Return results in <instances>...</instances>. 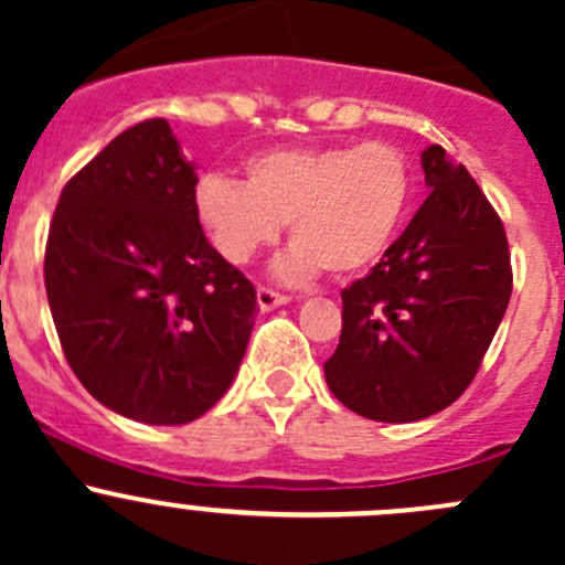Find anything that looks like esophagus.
I'll return each instance as SVG.
<instances>
[{"label": "esophagus", "mask_w": 565, "mask_h": 565, "mask_svg": "<svg viewBox=\"0 0 565 565\" xmlns=\"http://www.w3.org/2000/svg\"><path fill=\"white\" fill-rule=\"evenodd\" d=\"M256 303H259L262 311H273V309H278V306L289 303V298L287 295L276 292V289H270V287H259L256 289Z\"/></svg>", "instance_id": "1"}]
</instances>
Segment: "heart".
<instances>
[{"label":"heart","mask_w":565,"mask_h":565,"mask_svg":"<svg viewBox=\"0 0 565 565\" xmlns=\"http://www.w3.org/2000/svg\"><path fill=\"white\" fill-rule=\"evenodd\" d=\"M413 196V167L388 141L267 150L246 161V182L204 174L193 210L213 248L246 265L278 241L295 246L276 265L284 278L355 276L391 246Z\"/></svg>","instance_id":"heart-1"}]
</instances>
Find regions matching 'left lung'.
I'll list each match as a JSON object with an SVG mask.
<instances>
[{
  "label": "left lung",
  "mask_w": 565,
  "mask_h": 565,
  "mask_svg": "<svg viewBox=\"0 0 565 565\" xmlns=\"http://www.w3.org/2000/svg\"><path fill=\"white\" fill-rule=\"evenodd\" d=\"M429 196L383 259L341 292V339L324 380L352 413L429 418L476 377L511 298L500 215L440 145L420 152Z\"/></svg>",
  "instance_id": "left-lung-1"
}]
</instances>
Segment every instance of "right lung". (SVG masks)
I'll return each instance as SVG.
<instances>
[{
    "mask_svg": "<svg viewBox=\"0 0 565 565\" xmlns=\"http://www.w3.org/2000/svg\"><path fill=\"white\" fill-rule=\"evenodd\" d=\"M196 182L167 119H145L71 177L45 243V295L73 374L141 424L207 413L259 311L254 284L204 237Z\"/></svg>",
    "mask_w": 565,
    "mask_h": 565,
    "instance_id": "add662e5",
    "label": "right lung"
}]
</instances>
